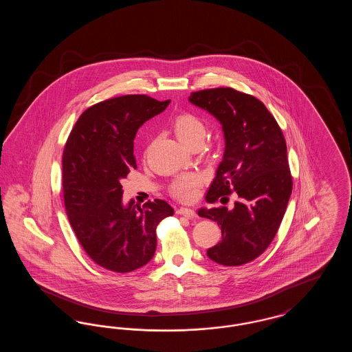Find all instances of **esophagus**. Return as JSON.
I'll list each match as a JSON object with an SVG mask.
<instances>
[{
    "instance_id": "1",
    "label": "esophagus",
    "mask_w": 352,
    "mask_h": 352,
    "mask_svg": "<svg viewBox=\"0 0 352 352\" xmlns=\"http://www.w3.org/2000/svg\"><path fill=\"white\" fill-rule=\"evenodd\" d=\"M177 214H178V215H182V217H186V218L188 219H192L197 217V212H195L194 210H191V208H184V207L178 208V210H177Z\"/></svg>"
}]
</instances>
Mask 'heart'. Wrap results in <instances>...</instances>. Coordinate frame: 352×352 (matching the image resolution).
Returning <instances> with one entry per match:
<instances>
[{"label": "heart", "mask_w": 352, "mask_h": 352, "mask_svg": "<svg viewBox=\"0 0 352 352\" xmlns=\"http://www.w3.org/2000/svg\"><path fill=\"white\" fill-rule=\"evenodd\" d=\"M173 129L177 137L187 148H201L207 137L206 122L194 113H181L173 120ZM201 184V178L195 174H186L177 177L168 187L170 194L181 201H191Z\"/></svg>", "instance_id": "heart-1"}]
</instances>
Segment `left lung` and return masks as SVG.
<instances>
[{
	"mask_svg": "<svg viewBox=\"0 0 352 352\" xmlns=\"http://www.w3.org/2000/svg\"><path fill=\"white\" fill-rule=\"evenodd\" d=\"M188 100L218 118L226 138L206 199L226 204L232 192L239 197L232 210L218 206L198 211L221 228L220 243L207 256L239 267L264 253L284 218L293 188L284 134L263 101L231 87L197 91Z\"/></svg>",
	"mask_w": 352,
	"mask_h": 352,
	"instance_id": "8db88e82",
	"label": "left lung"
}]
</instances>
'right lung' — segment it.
<instances>
[{"instance_id":"1","label":"right lung","mask_w":352,"mask_h":352,"mask_svg":"<svg viewBox=\"0 0 352 352\" xmlns=\"http://www.w3.org/2000/svg\"><path fill=\"white\" fill-rule=\"evenodd\" d=\"M170 100L124 95L87 108L68 135L62 157L63 199L69 224L89 258L118 273L148 264L157 247V226L174 214L168 201L122 206L121 181L137 168L138 128Z\"/></svg>"}]
</instances>
